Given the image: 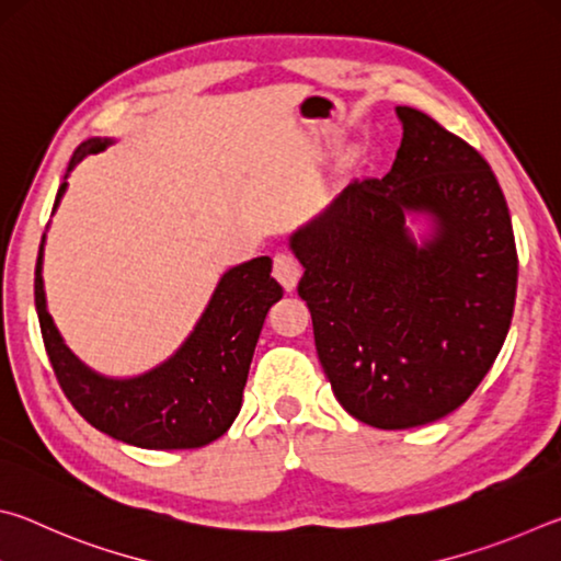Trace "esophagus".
Segmentation results:
<instances>
[{
	"label": "esophagus",
	"mask_w": 561,
	"mask_h": 561,
	"mask_svg": "<svg viewBox=\"0 0 561 561\" xmlns=\"http://www.w3.org/2000/svg\"><path fill=\"white\" fill-rule=\"evenodd\" d=\"M272 274H274V279H277L284 289L291 291L294 287H297L299 274H301V267H299V262L291 257V254L282 252V254H277V257H274Z\"/></svg>",
	"instance_id": "1"
}]
</instances>
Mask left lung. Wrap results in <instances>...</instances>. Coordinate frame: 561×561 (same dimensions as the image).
Instances as JSON below:
<instances>
[{"mask_svg":"<svg viewBox=\"0 0 561 561\" xmlns=\"http://www.w3.org/2000/svg\"><path fill=\"white\" fill-rule=\"evenodd\" d=\"M383 178L354 180L289 237L299 297L336 401L403 431L468 401L495 364L517 294V247L495 173L423 111ZM430 232L415 241L407 220Z\"/></svg>","mask_w":561,"mask_h":561,"instance_id":"8db88e82","label":"left lung"}]
</instances>
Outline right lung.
I'll return each mask as SVG.
<instances>
[{"instance_id":"add662e5","label":"right lung","mask_w":561,"mask_h":561,"mask_svg":"<svg viewBox=\"0 0 561 561\" xmlns=\"http://www.w3.org/2000/svg\"><path fill=\"white\" fill-rule=\"evenodd\" d=\"M111 144V138H89L73 150L54 213L69 187L66 178L71 170ZM44 242L46 234L34 272L36 314L54 374L76 411L96 431L148 450L203 448L225 435L242 408L264 317L284 294L272 277V260L254 257L227 270L195 329L163 364L140 376L108 378L89 368L64 344L46 309Z\"/></svg>"}]
</instances>
